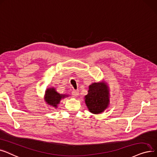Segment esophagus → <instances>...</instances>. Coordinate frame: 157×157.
Listing matches in <instances>:
<instances>
[{"instance_id":"1","label":"esophagus","mask_w":157,"mask_h":157,"mask_svg":"<svg viewBox=\"0 0 157 157\" xmlns=\"http://www.w3.org/2000/svg\"><path fill=\"white\" fill-rule=\"evenodd\" d=\"M72 94L74 96H78V94H79V91L78 90H75V89H73V90L72 91Z\"/></svg>"}]
</instances>
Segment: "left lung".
Returning <instances> with one entry per match:
<instances>
[{"mask_svg": "<svg viewBox=\"0 0 157 157\" xmlns=\"http://www.w3.org/2000/svg\"><path fill=\"white\" fill-rule=\"evenodd\" d=\"M109 89L103 83H93L89 86L85 101L89 111L94 114L101 113L109 102Z\"/></svg>", "mask_w": 157, "mask_h": 157, "instance_id": "8db88e82", "label": "left lung"}]
</instances>
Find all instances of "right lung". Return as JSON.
<instances>
[{"instance_id":"add662e5","label":"right lung","mask_w":157,"mask_h":157,"mask_svg":"<svg viewBox=\"0 0 157 157\" xmlns=\"http://www.w3.org/2000/svg\"><path fill=\"white\" fill-rule=\"evenodd\" d=\"M65 97V95L60 94L57 93L54 88L48 89L46 91L45 94V101L48 103L50 105L57 107V105L60 102L61 98H63Z\"/></svg>"}]
</instances>
